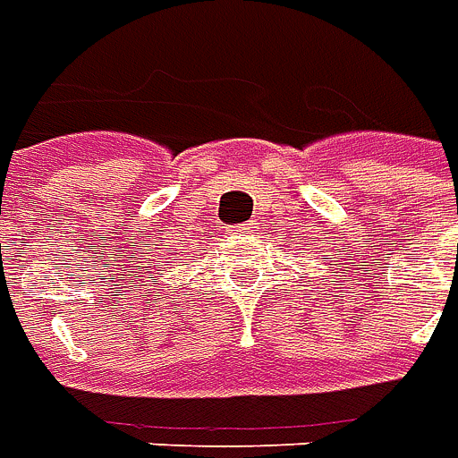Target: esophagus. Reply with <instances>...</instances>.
Segmentation results:
<instances>
[{
  "instance_id": "obj_1",
  "label": "esophagus",
  "mask_w": 458,
  "mask_h": 458,
  "mask_svg": "<svg viewBox=\"0 0 458 458\" xmlns=\"http://www.w3.org/2000/svg\"><path fill=\"white\" fill-rule=\"evenodd\" d=\"M251 232V226L249 225H239V226H233V233H239V236H246V233Z\"/></svg>"
}]
</instances>
